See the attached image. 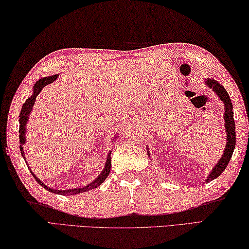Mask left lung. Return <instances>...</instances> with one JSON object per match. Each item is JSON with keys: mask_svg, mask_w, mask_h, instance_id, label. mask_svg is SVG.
<instances>
[{"mask_svg": "<svg viewBox=\"0 0 249 249\" xmlns=\"http://www.w3.org/2000/svg\"><path fill=\"white\" fill-rule=\"evenodd\" d=\"M206 87L212 88L221 101L224 103V125H225V132H226V145L224 149V152L222 157L219 158L216 164L214 165V168L209 174V177L205 178V183H209L211 181L215 180L218 178L219 175L223 173V171L226 169L228 163L231 161V154L234 152L235 145H236V132H235V121H234V112H233V104H231L230 95L225 90V88L223 87V85L218 83L217 80L214 78H206L205 79ZM149 158L151 157V154L148 151Z\"/></svg>", "mask_w": 249, "mask_h": 249, "instance_id": "left-lung-1", "label": "left lung"}]
</instances>
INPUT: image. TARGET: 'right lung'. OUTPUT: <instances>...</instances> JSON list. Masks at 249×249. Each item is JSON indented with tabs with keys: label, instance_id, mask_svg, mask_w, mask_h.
Returning a JSON list of instances; mask_svg holds the SVG:
<instances>
[{
	"label": "right lung",
	"instance_id": "obj_1",
	"mask_svg": "<svg viewBox=\"0 0 249 249\" xmlns=\"http://www.w3.org/2000/svg\"><path fill=\"white\" fill-rule=\"evenodd\" d=\"M57 77H58V75H53V76H47V77H44V78H40L38 81H36L34 87H33V95L27 98L25 103H24V105L22 106V109H21V113H19V151H21V154L22 157L24 158V160H25L26 162V159H25V154H24V150H23V145L25 144L26 142V124L28 122V115L32 112L33 110V106H34L35 104V100H36V97L38 96V93L42 91V89L47 86L48 84H52L54 83V81L57 79ZM116 137L115 136L112 138V141L116 140ZM111 150H110L108 156H107V160H106V163H105V166L103 171H101L100 174L98 175V177L93 180L92 182L89 183V184L85 185L83 187H74V189H68V190H55V189H52V187L47 186L46 184H44V183L39 180V178L36 177V175L32 172V170L30 169L31 173L33 177H34V178L36 181H37L38 184L40 186H43L45 190L50 191V192L52 193H55V194H60V195H75V194H79V193H84V192H87V191L89 190H92L95 189V187L99 186L103 184V183L105 182L106 178H107V177L109 175V172H110V169H111ZM27 164V162H26ZM28 165V164H27Z\"/></svg>",
	"mask_w": 249,
	"mask_h": 249
}]
</instances>
